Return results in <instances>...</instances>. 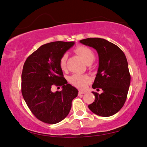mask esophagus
I'll use <instances>...</instances> for the list:
<instances>
[{
    "label": "esophagus",
    "mask_w": 147,
    "mask_h": 147,
    "mask_svg": "<svg viewBox=\"0 0 147 147\" xmlns=\"http://www.w3.org/2000/svg\"><path fill=\"white\" fill-rule=\"evenodd\" d=\"M86 92V91H83V90H79L78 91V94H85Z\"/></svg>",
    "instance_id": "obj_1"
}]
</instances>
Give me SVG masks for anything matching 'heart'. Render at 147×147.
<instances>
[{
	"label": "heart",
	"instance_id": "heart-1",
	"mask_svg": "<svg viewBox=\"0 0 147 147\" xmlns=\"http://www.w3.org/2000/svg\"><path fill=\"white\" fill-rule=\"evenodd\" d=\"M74 53L79 55L84 62L89 64L94 59V55L92 51L90 48L84 46H79L75 48L74 50ZM67 60V55L66 54L63 55L60 58L59 61V65L62 70H65L66 69ZM69 80L71 84L79 88V89H85L90 82L89 77L84 74H74L69 77Z\"/></svg>",
	"mask_w": 147,
	"mask_h": 147
}]
</instances>
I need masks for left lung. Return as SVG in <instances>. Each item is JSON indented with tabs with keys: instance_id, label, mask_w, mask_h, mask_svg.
Listing matches in <instances>:
<instances>
[{
	"instance_id": "8db88e82",
	"label": "left lung",
	"mask_w": 147,
	"mask_h": 147,
	"mask_svg": "<svg viewBox=\"0 0 147 147\" xmlns=\"http://www.w3.org/2000/svg\"><path fill=\"white\" fill-rule=\"evenodd\" d=\"M80 42L95 49L99 57V67L92 87L102 92H92L95 100L88 107L100 116H113L124 105L129 91L130 74L126 57L118 46L103 38H88Z\"/></svg>"
}]
</instances>
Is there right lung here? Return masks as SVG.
<instances>
[{
  "label": "right lung",
  "mask_w": 147,
  "mask_h": 147,
  "mask_svg": "<svg viewBox=\"0 0 147 147\" xmlns=\"http://www.w3.org/2000/svg\"><path fill=\"white\" fill-rule=\"evenodd\" d=\"M74 42H53L42 45L29 56L23 66L21 91L26 104L37 119L55 124L64 119L71 109L78 90L67 84L59 65L60 58ZM53 86L63 87L53 93Z\"/></svg>",
  "instance_id": "add662e5"
}]
</instances>
